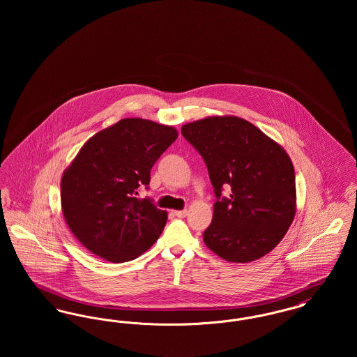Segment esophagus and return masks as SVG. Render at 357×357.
I'll return each mask as SVG.
<instances>
[{
	"instance_id": "1",
	"label": "esophagus",
	"mask_w": 357,
	"mask_h": 357,
	"mask_svg": "<svg viewBox=\"0 0 357 357\" xmlns=\"http://www.w3.org/2000/svg\"><path fill=\"white\" fill-rule=\"evenodd\" d=\"M174 214H175L176 217H179V218H185L187 215V210H175Z\"/></svg>"
}]
</instances>
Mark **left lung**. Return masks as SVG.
Wrapping results in <instances>:
<instances>
[{"mask_svg": "<svg viewBox=\"0 0 357 357\" xmlns=\"http://www.w3.org/2000/svg\"><path fill=\"white\" fill-rule=\"evenodd\" d=\"M181 132L202 155L218 198L204 230L206 246L237 264L272 252L297 208L294 169L284 147L233 115L186 123ZM229 185L231 198L221 200V188Z\"/></svg>", "mask_w": 357, "mask_h": 357, "instance_id": "obj_1", "label": "left lung"}]
</instances>
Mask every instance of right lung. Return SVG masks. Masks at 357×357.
I'll use <instances>...</instances> for the list:
<instances>
[{
    "label": "right lung",
    "mask_w": 357,
    "mask_h": 357,
    "mask_svg": "<svg viewBox=\"0 0 357 357\" xmlns=\"http://www.w3.org/2000/svg\"><path fill=\"white\" fill-rule=\"evenodd\" d=\"M178 137L171 127L121 119L89 137L61 176V210L72 234L114 264L135 259L162 234L167 211L136 198L150 171Z\"/></svg>",
    "instance_id": "add662e5"
}]
</instances>
